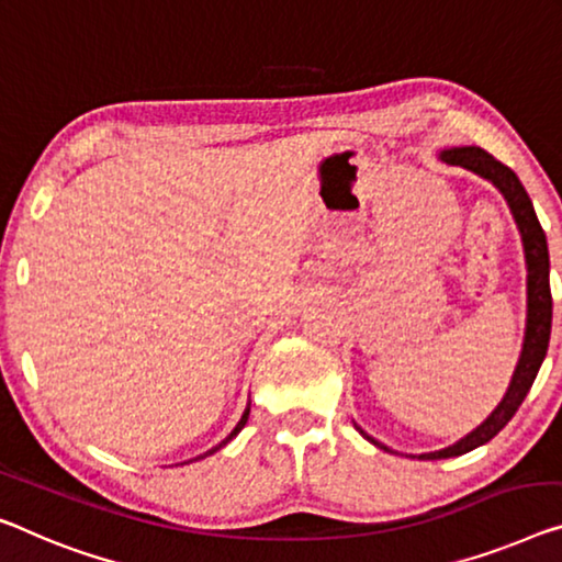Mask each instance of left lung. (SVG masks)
Masks as SVG:
<instances>
[{"label": "left lung", "instance_id": "left-lung-1", "mask_svg": "<svg viewBox=\"0 0 562 562\" xmlns=\"http://www.w3.org/2000/svg\"><path fill=\"white\" fill-rule=\"evenodd\" d=\"M441 161H447L451 166H462V169H469L484 176V179H490L502 194H505L509 209H513L515 222L522 234L525 259H527V330H525V342H522V356H520V363L515 368L513 383H509V389L505 393V398L499 401V406L487 416V422L476 426L472 434H467L462 441L451 443V447L441 451H431V454H422L418 459H449V457L467 454V451L482 447V443H487L492 437H497V434L505 429L509 418L515 416V412L525 401L527 391L532 389L535 375H538L542 358L548 353L550 323H552L548 239L538 222V214H535L532 201L527 196L520 179H517V173L509 169V166L497 161L495 156L487 154V150L476 146L441 150ZM371 441L375 447L389 449L375 439Z\"/></svg>", "mask_w": 562, "mask_h": 562}]
</instances>
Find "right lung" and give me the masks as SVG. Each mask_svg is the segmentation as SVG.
Returning <instances> with one entry per match:
<instances>
[{"mask_svg": "<svg viewBox=\"0 0 562 562\" xmlns=\"http://www.w3.org/2000/svg\"><path fill=\"white\" fill-rule=\"evenodd\" d=\"M247 418H249V406L245 408V414H241V418H239V424H237V426H234V431L229 434V439H232V437H237V434L241 431V426H245V424H247ZM229 439H227V441H229ZM227 441H224V443H227ZM220 447H222V443H220ZM220 447H216V449H220ZM216 449H212V451H216ZM212 451H206V454H212Z\"/></svg>", "mask_w": 562, "mask_h": 562, "instance_id": "right-lung-1", "label": "right lung"}]
</instances>
